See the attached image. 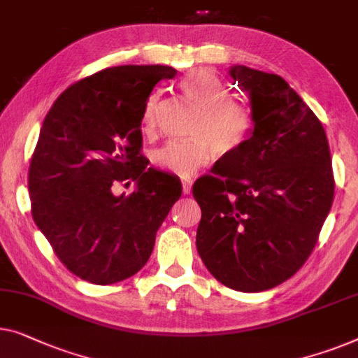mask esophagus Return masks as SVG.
<instances>
[{
  "label": "esophagus",
  "instance_id": "obj_1",
  "mask_svg": "<svg viewBox=\"0 0 358 358\" xmlns=\"http://www.w3.org/2000/svg\"><path fill=\"white\" fill-rule=\"evenodd\" d=\"M192 190V180L190 179H182V192L185 195L190 194Z\"/></svg>",
  "mask_w": 358,
  "mask_h": 358
}]
</instances>
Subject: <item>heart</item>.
I'll list each match as a JSON object with an SVG mask.
<instances>
[{"instance_id":"b5f03b06","label":"heart","mask_w":358,"mask_h":358,"mask_svg":"<svg viewBox=\"0 0 358 358\" xmlns=\"http://www.w3.org/2000/svg\"><path fill=\"white\" fill-rule=\"evenodd\" d=\"M180 90L200 106L192 127V141H169L153 153V162L180 178H190L200 168L213 163L217 155L234 153L250 141L255 131L252 108L229 96V89L210 69H195L180 80ZM162 96L150 98L143 111L142 129L153 134L162 111Z\"/></svg>"}]
</instances>
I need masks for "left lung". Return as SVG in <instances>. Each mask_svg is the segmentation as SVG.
Returning <instances> with one entry per match:
<instances>
[{
    "mask_svg": "<svg viewBox=\"0 0 358 358\" xmlns=\"http://www.w3.org/2000/svg\"><path fill=\"white\" fill-rule=\"evenodd\" d=\"M250 96L255 131L194 184L201 208L196 250L208 271L241 292L276 287L312 253L334 199L320 119L281 76L232 66Z\"/></svg>",
    "mask_w": 358,
    "mask_h": 358,
    "instance_id": "8db88e82",
    "label": "left lung"
}]
</instances>
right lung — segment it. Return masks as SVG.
<instances>
[{
  "label": "right lung",
  "instance_id": "add662e5",
  "mask_svg": "<svg viewBox=\"0 0 358 358\" xmlns=\"http://www.w3.org/2000/svg\"><path fill=\"white\" fill-rule=\"evenodd\" d=\"M169 66H117L66 89L46 115L29 168L35 224L84 281L115 284L141 271L182 185L141 153L142 119ZM134 180L131 196H116Z\"/></svg>",
  "mask_w": 358,
  "mask_h": 358
}]
</instances>
